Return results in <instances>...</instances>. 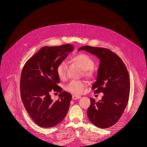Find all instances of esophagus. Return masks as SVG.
Here are the masks:
<instances>
[{
    "mask_svg": "<svg viewBox=\"0 0 147 147\" xmlns=\"http://www.w3.org/2000/svg\"><path fill=\"white\" fill-rule=\"evenodd\" d=\"M80 96H76V95H73L72 96V99L73 100H77V99H80Z\"/></svg>",
    "mask_w": 147,
    "mask_h": 147,
    "instance_id": "1",
    "label": "esophagus"
}]
</instances>
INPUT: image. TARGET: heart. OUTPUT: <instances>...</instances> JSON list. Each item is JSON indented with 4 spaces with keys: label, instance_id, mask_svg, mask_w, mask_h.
Here are the masks:
<instances>
[{
    "label": "heart",
    "instance_id": "obj_1",
    "mask_svg": "<svg viewBox=\"0 0 147 147\" xmlns=\"http://www.w3.org/2000/svg\"><path fill=\"white\" fill-rule=\"evenodd\" d=\"M71 61L77 64L83 69V75L89 80L94 79L96 77V72L93 69L94 62L91 57L84 53H79L71 57ZM66 65L64 61H62L57 65L56 72L57 76L61 80L65 78ZM86 86V83L83 81L73 80L71 81L65 86V90L73 94H81Z\"/></svg>",
    "mask_w": 147,
    "mask_h": 147
}]
</instances>
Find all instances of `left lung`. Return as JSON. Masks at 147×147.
<instances>
[{
  "label": "left lung",
  "mask_w": 147,
  "mask_h": 147,
  "mask_svg": "<svg viewBox=\"0 0 147 147\" xmlns=\"http://www.w3.org/2000/svg\"><path fill=\"white\" fill-rule=\"evenodd\" d=\"M86 50L100 59L97 80L92 89L104 94L98 102L91 98L87 111L90 121L100 128H108L116 124L127 104L130 80L126 67L120 57L109 49L84 46L78 51Z\"/></svg>",
  "instance_id": "obj_1"
}]
</instances>
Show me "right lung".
Wrapping results in <instances>:
<instances>
[{
	"label": "right lung",
	"instance_id": "add662e5",
	"mask_svg": "<svg viewBox=\"0 0 147 147\" xmlns=\"http://www.w3.org/2000/svg\"><path fill=\"white\" fill-rule=\"evenodd\" d=\"M73 50L70 44L43 47L23 67L20 78L21 100L30 117L39 126H55L67 113L72 95L62 91L57 85L60 80L56 67ZM51 90L60 92L58 100L54 102L51 99Z\"/></svg>",
	"mask_w": 147,
	"mask_h": 147
}]
</instances>
